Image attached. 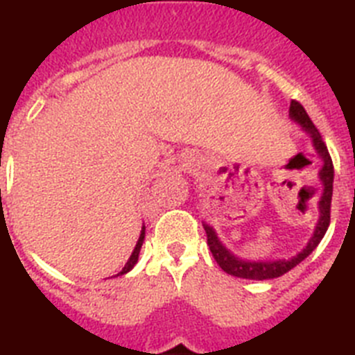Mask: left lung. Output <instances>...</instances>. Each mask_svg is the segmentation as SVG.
I'll list each match as a JSON object with an SVG mask.
<instances>
[{
  "label": "left lung",
  "instance_id": "1",
  "mask_svg": "<svg viewBox=\"0 0 355 355\" xmlns=\"http://www.w3.org/2000/svg\"><path fill=\"white\" fill-rule=\"evenodd\" d=\"M289 118L293 121H297L298 125H302V128L311 135L313 139L314 150L318 152V155L322 157L323 166L320 169V180L323 184V195L320 198V220L316 223V229H314L313 237L309 239L307 246L298 255H295L293 259H279V261H245V259H239L237 255H234L232 252L227 250L221 241L216 236L214 229L209 227V225L203 223V229L207 232V245L212 252V257L216 259V263L220 264V268L223 271H227L229 275L239 277V279H250V280H268L275 279V277L284 275L289 270L300 264L311 252L318 246V243L322 241L323 236H325L327 229H329V223H331V202H332V182H334V166H332V159L329 155V150H327L325 143L322 139V134L318 132V128L314 126V123L311 121L309 114L306 112V109L298 103L297 100H291L289 105Z\"/></svg>",
  "mask_w": 355,
  "mask_h": 355
}]
</instances>
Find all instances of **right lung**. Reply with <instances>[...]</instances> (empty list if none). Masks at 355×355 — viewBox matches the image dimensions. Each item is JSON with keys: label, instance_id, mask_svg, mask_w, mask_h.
<instances>
[{"label": "right lung", "instance_id": "add662e5", "mask_svg": "<svg viewBox=\"0 0 355 355\" xmlns=\"http://www.w3.org/2000/svg\"><path fill=\"white\" fill-rule=\"evenodd\" d=\"M144 230H146V229H144V227H143V230H141V236H139V241H137V245H135L134 252H132V255H130V259L126 261L125 268H123V270L119 271L118 275H125V273H128V271H130L132 268L135 266V263H137V259H139L141 246H143V241H144Z\"/></svg>", "mask_w": 355, "mask_h": 355}]
</instances>
